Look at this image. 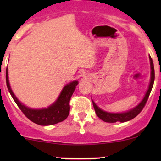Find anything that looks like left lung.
Masks as SVG:
<instances>
[{"mask_svg": "<svg viewBox=\"0 0 161 161\" xmlns=\"http://www.w3.org/2000/svg\"><path fill=\"white\" fill-rule=\"evenodd\" d=\"M150 61V82L149 84L148 90H147V92H146L145 96L141 100L140 103L133 108L132 109H130L129 111H127L125 112H121V113H111V112L105 111L102 110L101 108H99L95 102L92 100V105H93L94 110H95L96 114L99 117L101 120H103L105 122H109V123H114L117 121H120V122H125V121H130V120L136 118L141 111L143 109L144 106H145L146 103H147V100L149 98L151 90H152L154 82V78H155V73H154V67H153V60L150 56H149Z\"/></svg>", "mask_w": 161, "mask_h": 161, "instance_id": "left-lung-1", "label": "left lung"}]
</instances>
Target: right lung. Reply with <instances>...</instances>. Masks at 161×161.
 Instances as JSON below:
<instances>
[{"mask_svg":"<svg viewBox=\"0 0 161 161\" xmlns=\"http://www.w3.org/2000/svg\"><path fill=\"white\" fill-rule=\"evenodd\" d=\"M6 83H7V87L13 100H14L19 109L23 112L24 114L32 122L40 125L45 126L61 122L67 118L70 111L69 101H70L73 92L75 90L76 86L79 84V82L75 80L64 86L60 95L58 96V99L48 108H41V109L30 108L19 101L11 88L8 68L6 69Z\"/></svg>","mask_w":161,"mask_h":161,"instance_id":"1","label":"right lung"}]
</instances>
